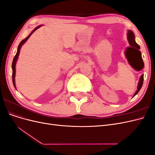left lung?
I'll return each mask as SVG.
<instances>
[{"instance_id": "1", "label": "left lung", "mask_w": 155, "mask_h": 155, "mask_svg": "<svg viewBox=\"0 0 155 155\" xmlns=\"http://www.w3.org/2000/svg\"><path fill=\"white\" fill-rule=\"evenodd\" d=\"M127 39L130 46L127 48L125 51V54L127 57L129 56L131 59H134V61H136L135 62L137 63V64H135L136 67H134L136 68V70H142L144 67V63L143 62V59L142 58L141 52H140L139 50V49H140V46L136 43V41L134 40V34L131 30L128 31ZM143 75L142 74L140 78L138 85V90L135 92L134 96L135 95H137L138 93V92L140 91V89H141L143 85Z\"/></svg>"}]
</instances>
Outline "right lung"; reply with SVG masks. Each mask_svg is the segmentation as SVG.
I'll return each instance as SVG.
<instances>
[{
	"mask_svg": "<svg viewBox=\"0 0 155 155\" xmlns=\"http://www.w3.org/2000/svg\"><path fill=\"white\" fill-rule=\"evenodd\" d=\"M41 26H38L37 27H36L32 31H31V34L28 36L26 38H25L24 40H22L21 43H20V44L18 45V48H17V54H16V55H15V57H14V58H13V62H12V70H13V72H12V81H13V85H14V87H15V64H16V62H17V59H18V55H19V52H20V49H21V46H22V45L24 44L25 42L28 39V38L29 37L31 36V35L33 34V33H34L37 28H39Z\"/></svg>",
	"mask_w": 155,
	"mask_h": 155,
	"instance_id": "right-lung-1",
	"label": "right lung"
}]
</instances>
